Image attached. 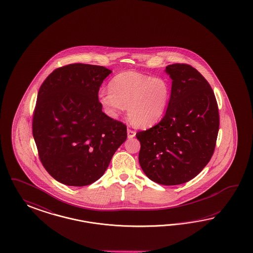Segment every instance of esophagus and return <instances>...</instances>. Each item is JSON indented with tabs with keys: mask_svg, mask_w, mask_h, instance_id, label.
<instances>
[{
	"mask_svg": "<svg viewBox=\"0 0 253 253\" xmlns=\"http://www.w3.org/2000/svg\"><path fill=\"white\" fill-rule=\"evenodd\" d=\"M127 133H128V137L132 138L135 136L136 131H135V130H131V129H128V130H127Z\"/></svg>",
	"mask_w": 253,
	"mask_h": 253,
	"instance_id": "obj_1",
	"label": "esophagus"
}]
</instances>
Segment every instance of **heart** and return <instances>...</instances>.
I'll use <instances>...</instances> for the list:
<instances>
[{
    "label": "heart",
    "mask_w": 253,
    "mask_h": 253,
    "mask_svg": "<svg viewBox=\"0 0 253 253\" xmlns=\"http://www.w3.org/2000/svg\"><path fill=\"white\" fill-rule=\"evenodd\" d=\"M169 94V84L164 78L125 71L110 81L109 90H100L98 99L107 115L117 117L127 107L130 123L146 128L163 117Z\"/></svg>",
    "instance_id": "obj_1"
}]
</instances>
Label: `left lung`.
Masks as SVG:
<instances>
[{
  "label": "left lung",
  "instance_id": "8db88e82",
  "mask_svg": "<svg viewBox=\"0 0 253 253\" xmlns=\"http://www.w3.org/2000/svg\"><path fill=\"white\" fill-rule=\"evenodd\" d=\"M172 80L168 107L161 122L136 133L139 162L150 180L164 185L197 176L214 152L220 119L207 80L187 64L166 67Z\"/></svg>",
  "mask_w": 253,
  "mask_h": 253
}]
</instances>
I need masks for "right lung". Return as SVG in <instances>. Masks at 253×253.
Listing matches in <instances>:
<instances>
[{"instance_id": "right-lung-1", "label": "right lung", "mask_w": 253, "mask_h": 253, "mask_svg": "<svg viewBox=\"0 0 253 253\" xmlns=\"http://www.w3.org/2000/svg\"><path fill=\"white\" fill-rule=\"evenodd\" d=\"M110 73L102 66L69 64L54 69L40 87L32 133L42 164L62 184L97 181L127 138L126 125L106 115L98 100Z\"/></svg>"}]
</instances>
